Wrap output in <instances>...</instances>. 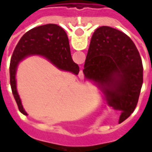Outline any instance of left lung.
<instances>
[{
  "mask_svg": "<svg viewBox=\"0 0 152 152\" xmlns=\"http://www.w3.org/2000/svg\"><path fill=\"white\" fill-rule=\"evenodd\" d=\"M83 73L85 79L102 89L109 103L122 112L119 123L130 116L143 84V65L127 34L111 27L98 28L92 35Z\"/></svg>",
  "mask_w": 152,
  "mask_h": 152,
  "instance_id": "1",
  "label": "left lung"
}]
</instances>
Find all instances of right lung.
Here are the masks:
<instances>
[{"mask_svg": "<svg viewBox=\"0 0 152 152\" xmlns=\"http://www.w3.org/2000/svg\"><path fill=\"white\" fill-rule=\"evenodd\" d=\"M30 55L45 57L59 69L78 75L79 66L73 61L68 38L63 28L56 24H45L36 27L23 35L15 47L10 62V85L18 109L26 115L17 91L16 72L18 62Z\"/></svg>", "mask_w": 152, "mask_h": 152, "instance_id": "right-lung-1", "label": "right lung"}]
</instances>
